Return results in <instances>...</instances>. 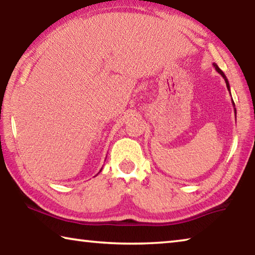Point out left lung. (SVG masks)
I'll use <instances>...</instances> for the list:
<instances>
[{"instance_id": "1", "label": "left lung", "mask_w": 255, "mask_h": 255, "mask_svg": "<svg viewBox=\"0 0 255 255\" xmlns=\"http://www.w3.org/2000/svg\"><path fill=\"white\" fill-rule=\"evenodd\" d=\"M214 67H215V70L217 71L219 74H221L222 76H223V79L225 80V83H226V86H227V90L228 91H230V93H231V86H230V82H228V80H227V77H226V75L224 74V72L221 70V68H219L217 65H216V64H214ZM232 103H233V107H234V112H235V118H236V108H235V103H234V101H233V99H232Z\"/></svg>"}]
</instances>
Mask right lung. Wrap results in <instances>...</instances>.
<instances>
[{
    "mask_svg": "<svg viewBox=\"0 0 255 255\" xmlns=\"http://www.w3.org/2000/svg\"><path fill=\"white\" fill-rule=\"evenodd\" d=\"M101 170H102V169H101ZM101 170H100V172H101Z\"/></svg>",
    "mask_w": 255,
    "mask_h": 255,
    "instance_id": "obj_1",
    "label": "right lung"
}]
</instances>
